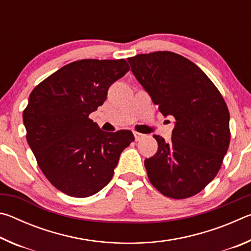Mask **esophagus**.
<instances>
[{
    "instance_id": "obj_1",
    "label": "esophagus",
    "mask_w": 251,
    "mask_h": 251,
    "mask_svg": "<svg viewBox=\"0 0 251 251\" xmlns=\"http://www.w3.org/2000/svg\"><path fill=\"white\" fill-rule=\"evenodd\" d=\"M134 136H135L136 142L141 141V139H143V138H144V135H143V134H141V133H137V131H134Z\"/></svg>"
}]
</instances>
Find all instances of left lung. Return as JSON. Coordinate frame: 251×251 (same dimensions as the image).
Wrapping results in <instances>:
<instances>
[{"label": "left lung", "instance_id": "1", "mask_svg": "<svg viewBox=\"0 0 251 251\" xmlns=\"http://www.w3.org/2000/svg\"><path fill=\"white\" fill-rule=\"evenodd\" d=\"M163 115L175 118L168 143L145 159L151 185L164 196L192 197L214 179L230 143L229 110L208 76L188 58L163 50L127 58Z\"/></svg>", "mask_w": 251, "mask_h": 251}]
</instances>
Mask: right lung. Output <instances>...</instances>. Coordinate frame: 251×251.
Segmentation results:
<instances>
[{"mask_svg":"<svg viewBox=\"0 0 251 251\" xmlns=\"http://www.w3.org/2000/svg\"><path fill=\"white\" fill-rule=\"evenodd\" d=\"M129 71L125 59H80L34 88L23 112L26 141L45 177L72 197L99 193L114 175L130 130L103 131L88 118L110 85Z\"/></svg>","mask_w":251,"mask_h":251,"instance_id":"obj_1","label":"right lung"}]
</instances>
